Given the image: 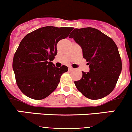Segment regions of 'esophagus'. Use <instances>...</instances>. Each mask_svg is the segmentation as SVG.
<instances>
[{
    "instance_id": "34e87169",
    "label": "esophagus",
    "mask_w": 132,
    "mask_h": 132,
    "mask_svg": "<svg viewBox=\"0 0 132 132\" xmlns=\"http://www.w3.org/2000/svg\"><path fill=\"white\" fill-rule=\"evenodd\" d=\"M73 70V68L72 67H69V70H70V71H71V70Z\"/></svg>"
}]
</instances>
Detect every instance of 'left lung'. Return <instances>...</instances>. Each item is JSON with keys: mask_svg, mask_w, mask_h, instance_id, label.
I'll use <instances>...</instances> for the list:
<instances>
[{"mask_svg": "<svg viewBox=\"0 0 132 132\" xmlns=\"http://www.w3.org/2000/svg\"><path fill=\"white\" fill-rule=\"evenodd\" d=\"M70 38L82 49L83 57L89 67L75 84L84 96L98 100L109 95L115 87L121 73V59L117 45L110 38L92 27L75 29Z\"/></svg>", "mask_w": 132, "mask_h": 132, "instance_id": "1", "label": "left lung"}]
</instances>
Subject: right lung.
I'll use <instances>...</instances> for the list:
<instances>
[{
  "label": "right lung",
  "mask_w": 132,
  "mask_h": 132,
  "mask_svg": "<svg viewBox=\"0 0 132 132\" xmlns=\"http://www.w3.org/2000/svg\"><path fill=\"white\" fill-rule=\"evenodd\" d=\"M72 27L46 26L27 34L14 55L13 69L18 87L29 98L42 100L55 91L66 66L55 67L52 61L57 45L68 36Z\"/></svg>",
  "instance_id": "1"
}]
</instances>
